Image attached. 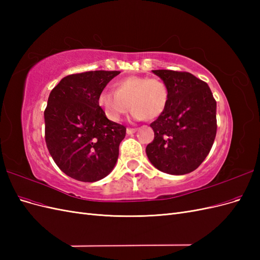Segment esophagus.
Returning <instances> with one entry per match:
<instances>
[{
	"instance_id": "obj_1",
	"label": "esophagus",
	"mask_w": 260,
	"mask_h": 260,
	"mask_svg": "<svg viewBox=\"0 0 260 260\" xmlns=\"http://www.w3.org/2000/svg\"><path fill=\"white\" fill-rule=\"evenodd\" d=\"M137 130V128H127V133L128 135H132V133H135Z\"/></svg>"
}]
</instances>
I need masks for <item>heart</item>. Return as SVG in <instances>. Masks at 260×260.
<instances>
[{"label": "heart", "mask_w": 260, "mask_h": 260, "mask_svg": "<svg viewBox=\"0 0 260 260\" xmlns=\"http://www.w3.org/2000/svg\"><path fill=\"white\" fill-rule=\"evenodd\" d=\"M168 100L169 89L162 80L130 76L116 83V92L101 91L98 104L112 121H119L130 111V104L136 119L154 120L162 115Z\"/></svg>", "instance_id": "heart-1"}]
</instances>
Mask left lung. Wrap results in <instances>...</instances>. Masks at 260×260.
I'll use <instances>...</instances> for the list:
<instances>
[{"instance_id":"obj_1","label":"left lung","mask_w":260,"mask_h":260,"mask_svg":"<svg viewBox=\"0 0 260 260\" xmlns=\"http://www.w3.org/2000/svg\"><path fill=\"white\" fill-rule=\"evenodd\" d=\"M169 89L165 112L151 123L154 140L146 155L169 175L190 174L209 154L217 133V103L206 82L186 72L159 69Z\"/></svg>"}]
</instances>
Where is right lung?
<instances>
[{
  "instance_id": "add662e5",
  "label": "right lung",
  "mask_w": 260,
  "mask_h": 260,
  "mask_svg": "<svg viewBox=\"0 0 260 260\" xmlns=\"http://www.w3.org/2000/svg\"><path fill=\"white\" fill-rule=\"evenodd\" d=\"M120 72L94 70L69 75L51 91L44 111L45 142L68 177L95 182L115 167L125 127L107 119L98 96Z\"/></svg>"
}]
</instances>
